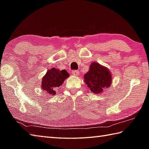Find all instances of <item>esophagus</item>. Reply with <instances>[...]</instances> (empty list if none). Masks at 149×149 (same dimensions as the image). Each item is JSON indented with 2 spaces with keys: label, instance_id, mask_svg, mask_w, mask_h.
Segmentation results:
<instances>
[{
  "label": "esophagus",
  "instance_id": "esophagus-1",
  "mask_svg": "<svg viewBox=\"0 0 149 149\" xmlns=\"http://www.w3.org/2000/svg\"><path fill=\"white\" fill-rule=\"evenodd\" d=\"M72 73L74 75H79V71H78V70H72Z\"/></svg>",
  "mask_w": 149,
  "mask_h": 149
}]
</instances>
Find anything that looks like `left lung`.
Segmentation results:
<instances>
[{"label": "left lung", "instance_id": "obj_1", "mask_svg": "<svg viewBox=\"0 0 149 149\" xmlns=\"http://www.w3.org/2000/svg\"><path fill=\"white\" fill-rule=\"evenodd\" d=\"M85 84L94 93H100L105 88L109 87L112 81L110 72L107 68L99 63L93 62L90 65L89 71L84 75Z\"/></svg>", "mask_w": 149, "mask_h": 149}]
</instances>
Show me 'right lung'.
Returning <instances> with one entry per match:
<instances>
[{"mask_svg": "<svg viewBox=\"0 0 149 149\" xmlns=\"http://www.w3.org/2000/svg\"><path fill=\"white\" fill-rule=\"evenodd\" d=\"M69 76V74L65 70L60 71L59 70L52 68L47 72L42 78L41 87L47 93L54 95L55 89L62 85L64 80Z\"/></svg>", "mask_w": 149, "mask_h": 149, "instance_id": "1", "label": "right lung"}]
</instances>
